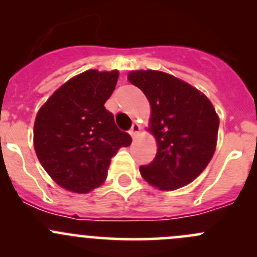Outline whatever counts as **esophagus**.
Returning a JSON list of instances; mask_svg holds the SVG:
<instances>
[{
    "mask_svg": "<svg viewBox=\"0 0 257 257\" xmlns=\"http://www.w3.org/2000/svg\"><path fill=\"white\" fill-rule=\"evenodd\" d=\"M139 133H141V125H139L138 123H134L133 125H132V129L129 131V134H131L132 138H136Z\"/></svg>",
    "mask_w": 257,
    "mask_h": 257,
    "instance_id": "esophagus-1",
    "label": "esophagus"
}]
</instances>
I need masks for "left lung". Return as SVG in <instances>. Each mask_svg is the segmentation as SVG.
I'll return each mask as SVG.
<instances>
[{
    "label": "left lung",
    "mask_w": 257,
    "mask_h": 257,
    "mask_svg": "<svg viewBox=\"0 0 257 257\" xmlns=\"http://www.w3.org/2000/svg\"><path fill=\"white\" fill-rule=\"evenodd\" d=\"M128 80L150 104L147 131L157 141V155L141 167L148 184L163 191L190 184L204 172L217 143L219 115L204 93L165 72L132 71Z\"/></svg>",
    "instance_id": "1"
}]
</instances>
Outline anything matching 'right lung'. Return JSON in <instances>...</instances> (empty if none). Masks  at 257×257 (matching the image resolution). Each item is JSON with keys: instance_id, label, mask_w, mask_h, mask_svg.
<instances>
[{"instance_id": "obj_1", "label": "right lung", "mask_w": 257, "mask_h": 257, "mask_svg": "<svg viewBox=\"0 0 257 257\" xmlns=\"http://www.w3.org/2000/svg\"><path fill=\"white\" fill-rule=\"evenodd\" d=\"M118 77L116 69H88L62 84L36 115V154L49 177L66 190L87 194L102 185L110 159L132 143L104 107Z\"/></svg>"}]
</instances>
